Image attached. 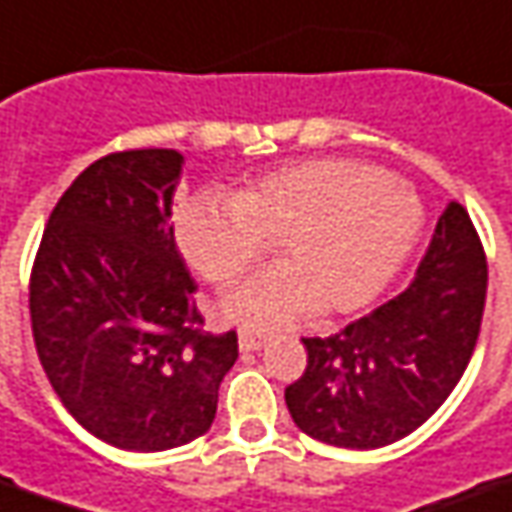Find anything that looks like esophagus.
<instances>
[{"mask_svg":"<svg viewBox=\"0 0 512 512\" xmlns=\"http://www.w3.org/2000/svg\"><path fill=\"white\" fill-rule=\"evenodd\" d=\"M264 343H267V340H264V334H259V331H250V329L239 331V351H242V354L259 351Z\"/></svg>","mask_w":512,"mask_h":512,"instance_id":"34e87169","label":"esophagus"}]
</instances>
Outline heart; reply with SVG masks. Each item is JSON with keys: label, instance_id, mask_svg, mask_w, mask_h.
Listing matches in <instances>:
<instances>
[{"label": "heart", "instance_id": "1", "mask_svg": "<svg viewBox=\"0 0 512 512\" xmlns=\"http://www.w3.org/2000/svg\"><path fill=\"white\" fill-rule=\"evenodd\" d=\"M424 228L410 183L345 158L270 169L231 200L197 195L175 220L183 259L214 287H231L276 248L278 270L248 281L225 315L256 329L368 306L393 281Z\"/></svg>", "mask_w": 512, "mask_h": 512}]
</instances>
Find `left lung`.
<instances>
[{
	"instance_id": "1",
	"label": "left lung",
	"mask_w": 512,
	"mask_h": 512,
	"mask_svg": "<svg viewBox=\"0 0 512 512\" xmlns=\"http://www.w3.org/2000/svg\"><path fill=\"white\" fill-rule=\"evenodd\" d=\"M485 290L477 228L460 203H449L407 290L331 337H303L306 370L284 390L292 421L340 449L407 438L465 373Z\"/></svg>"
}]
</instances>
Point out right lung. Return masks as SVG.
<instances>
[{"label": "right lung", "instance_id": "right-lung-1", "mask_svg": "<svg viewBox=\"0 0 512 512\" xmlns=\"http://www.w3.org/2000/svg\"><path fill=\"white\" fill-rule=\"evenodd\" d=\"M178 150L94 161L49 214L30 320L52 390L94 438L164 451L209 432L236 331L211 334L175 245Z\"/></svg>", "mask_w": 512, "mask_h": 512}]
</instances>
